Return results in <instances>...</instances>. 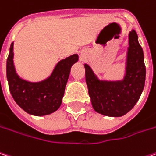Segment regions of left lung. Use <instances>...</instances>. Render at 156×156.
Instances as JSON below:
<instances>
[{
    "label": "left lung",
    "instance_id": "left-lung-1",
    "mask_svg": "<svg viewBox=\"0 0 156 156\" xmlns=\"http://www.w3.org/2000/svg\"><path fill=\"white\" fill-rule=\"evenodd\" d=\"M86 82L94 109L99 114L119 117L128 113L141 95L146 79L144 54L137 32H129L125 72L121 80L99 79L92 68L85 63Z\"/></svg>",
    "mask_w": 156,
    "mask_h": 156
}]
</instances>
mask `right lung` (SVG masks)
I'll return each instance as SVG.
<instances>
[{"instance_id": "obj_1", "label": "right lung", "mask_w": 156, "mask_h": 156, "mask_svg": "<svg viewBox=\"0 0 156 156\" xmlns=\"http://www.w3.org/2000/svg\"><path fill=\"white\" fill-rule=\"evenodd\" d=\"M13 47L14 42L9 48L6 70L9 88L16 104L26 113L37 116L56 111L62 104L70 68L78 62V54L58 62L48 78L39 82H31L16 73Z\"/></svg>"}]
</instances>
